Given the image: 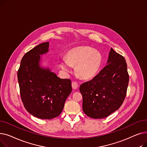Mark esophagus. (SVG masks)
Returning <instances> with one entry per match:
<instances>
[{
  "mask_svg": "<svg viewBox=\"0 0 147 147\" xmlns=\"http://www.w3.org/2000/svg\"><path fill=\"white\" fill-rule=\"evenodd\" d=\"M78 87H79V85H78V83H76V82H73L72 83V88H73V89H78Z\"/></svg>",
  "mask_w": 147,
  "mask_h": 147,
  "instance_id": "34e87169",
  "label": "esophagus"
}]
</instances>
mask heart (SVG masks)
Wrapping results in <instances>:
<instances>
[{
    "mask_svg": "<svg viewBox=\"0 0 147 147\" xmlns=\"http://www.w3.org/2000/svg\"><path fill=\"white\" fill-rule=\"evenodd\" d=\"M102 62L101 53L89 46H80L69 50L66 59L59 63L61 69L66 73L71 71V66H76L77 73L83 79H90L96 75Z\"/></svg>",
    "mask_w": 147,
    "mask_h": 147,
    "instance_id": "heart-1",
    "label": "heart"
}]
</instances>
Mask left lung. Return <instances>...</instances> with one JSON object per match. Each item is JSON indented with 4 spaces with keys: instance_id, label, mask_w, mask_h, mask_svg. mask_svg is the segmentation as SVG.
I'll return each instance as SVG.
<instances>
[{
    "instance_id": "obj_1",
    "label": "left lung",
    "mask_w": 147,
    "mask_h": 147,
    "mask_svg": "<svg viewBox=\"0 0 147 147\" xmlns=\"http://www.w3.org/2000/svg\"><path fill=\"white\" fill-rule=\"evenodd\" d=\"M129 79L125 58L111 48L107 65L94 79L80 86L84 114L93 119H102L117 110L126 97Z\"/></svg>"
}]
</instances>
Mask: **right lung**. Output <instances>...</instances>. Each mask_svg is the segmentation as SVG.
Instances as JSON below:
<instances>
[{"label":"right lung","instance_id":"add662e5","mask_svg":"<svg viewBox=\"0 0 147 147\" xmlns=\"http://www.w3.org/2000/svg\"><path fill=\"white\" fill-rule=\"evenodd\" d=\"M49 42L27 52L17 73L22 101L27 111L41 119L58 117L72 90L69 79H60L49 68L40 65V55L49 51Z\"/></svg>","mask_w":147,"mask_h":147}]
</instances>
